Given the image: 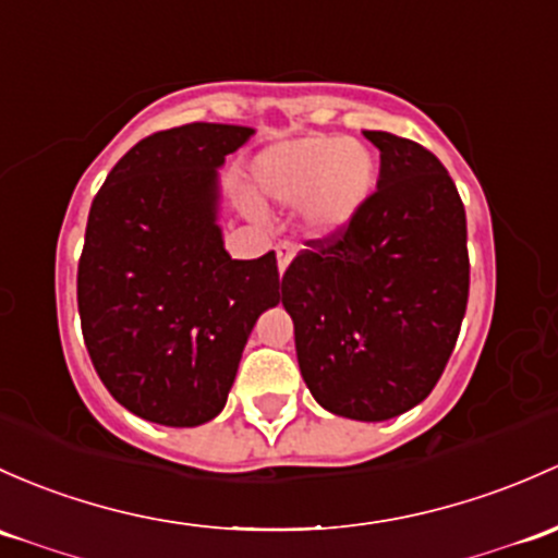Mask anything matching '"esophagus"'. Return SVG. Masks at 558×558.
<instances>
[{"label":"esophagus","instance_id":"34e87169","mask_svg":"<svg viewBox=\"0 0 558 558\" xmlns=\"http://www.w3.org/2000/svg\"><path fill=\"white\" fill-rule=\"evenodd\" d=\"M275 254H278V269H280V275H283L286 267H289L291 259H294L296 245L291 243V240H280V243L275 245Z\"/></svg>","mask_w":558,"mask_h":558}]
</instances>
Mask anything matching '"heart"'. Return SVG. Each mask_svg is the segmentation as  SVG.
<instances>
[{
    "mask_svg": "<svg viewBox=\"0 0 558 558\" xmlns=\"http://www.w3.org/2000/svg\"><path fill=\"white\" fill-rule=\"evenodd\" d=\"M374 155L357 141L304 136L272 146L256 162V186L267 201L304 203L307 221L333 230L355 214L374 186Z\"/></svg>",
    "mask_w": 558,
    "mask_h": 558,
    "instance_id": "b5f03b06",
    "label": "heart"
}]
</instances>
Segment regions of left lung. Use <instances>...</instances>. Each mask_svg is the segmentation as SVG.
<instances>
[{
  "label": "left lung",
  "instance_id": "obj_1",
  "mask_svg": "<svg viewBox=\"0 0 558 558\" xmlns=\"http://www.w3.org/2000/svg\"><path fill=\"white\" fill-rule=\"evenodd\" d=\"M377 190L348 225L307 240L283 275L296 357L315 401L383 422L430 396L471 289L465 205L433 151L385 131Z\"/></svg>",
  "mask_w": 558,
  "mask_h": 558
}]
</instances>
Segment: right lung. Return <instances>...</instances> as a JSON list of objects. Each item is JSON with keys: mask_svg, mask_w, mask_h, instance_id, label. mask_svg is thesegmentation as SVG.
<instances>
[{"mask_svg": "<svg viewBox=\"0 0 558 558\" xmlns=\"http://www.w3.org/2000/svg\"><path fill=\"white\" fill-rule=\"evenodd\" d=\"M254 128L190 122L141 138L87 216L77 269L85 348L117 403L195 427L225 409L256 318L278 304L275 251H225L219 171Z\"/></svg>", "mask_w": 558, "mask_h": 558, "instance_id": "right-lung-1", "label": "right lung"}]
</instances>
